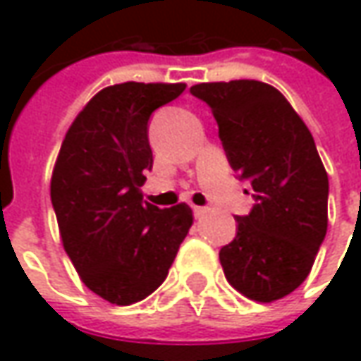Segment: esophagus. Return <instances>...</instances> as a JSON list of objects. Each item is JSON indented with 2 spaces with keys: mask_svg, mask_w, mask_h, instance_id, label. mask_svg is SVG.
I'll use <instances>...</instances> for the list:
<instances>
[{
  "mask_svg": "<svg viewBox=\"0 0 361 361\" xmlns=\"http://www.w3.org/2000/svg\"><path fill=\"white\" fill-rule=\"evenodd\" d=\"M192 212H195L197 219H200V216H204V214L209 212V209H207V207H192Z\"/></svg>",
  "mask_w": 361,
  "mask_h": 361,
  "instance_id": "esophagus-1",
  "label": "esophagus"
}]
</instances>
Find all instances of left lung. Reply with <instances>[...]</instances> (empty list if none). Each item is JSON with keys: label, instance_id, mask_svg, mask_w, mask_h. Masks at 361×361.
<instances>
[{"label": "left lung", "instance_id": "left-lung-1", "mask_svg": "<svg viewBox=\"0 0 361 361\" xmlns=\"http://www.w3.org/2000/svg\"><path fill=\"white\" fill-rule=\"evenodd\" d=\"M190 93L210 107L232 171L250 180L256 198L220 248L224 276L254 302L284 298L308 278L328 231V173L314 137L262 81L198 83Z\"/></svg>", "mask_w": 361, "mask_h": 361}]
</instances>
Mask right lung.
I'll return each mask as SVG.
<instances>
[{"label": "right lung", "mask_w": 361, "mask_h": 361, "mask_svg": "<svg viewBox=\"0 0 361 361\" xmlns=\"http://www.w3.org/2000/svg\"><path fill=\"white\" fill-rule=\"evenodd\" d=\"M185 83L111 85L97 93L67 130L51 175L63 248L83 284L117 306L141 302L164 282L192 226L180 202H142L152 151V111L185 91Z\"/></svg>", "instance_id": "1"}]
</instances>
